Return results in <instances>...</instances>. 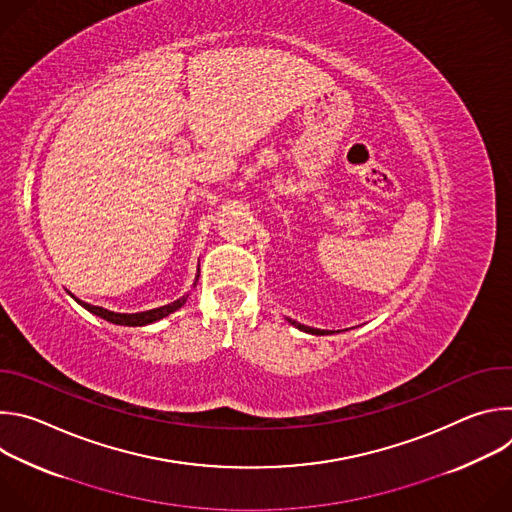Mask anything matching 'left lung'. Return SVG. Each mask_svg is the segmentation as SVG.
<instances>
[{
  "mask_svg": "<svg viewBox=\"0 0 512 512\" xmlns=\"http://www.w3.org/2000/svg\"><path fill=\"white\" fill-rule=\"evenodd\" d=\"M287 322L291 324V326H296V328H300V330H304V332H308V334H316V336H324V334H332L330 330H318V328H310V326H304V324H300V322H296V320H289L287 318Z\"/></svg>",
  "mask_w": 512,
  "mask_h": 512,
  "instance_id": "obj_1",
  "label": "left lung"
}]
</instances>
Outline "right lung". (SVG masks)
<instances>
[{
  "label": "right lung",
  "mask_w": 512,
  "mask_h": 512,
  "mask_svg": "<svg viewBox=\"0 0 512 512\" xmlns=\"http://www.w3.org/2000/svg\"><path fill=\"white\" fill-rule=\"evenodd\" d=\"M198 273H200V271H198ZM196 281H198V275H196ZM196 281H194V285H196ZM70 296H72V294H70ZM72 298H75V296H72ZM75 300H77V298H75ZM186 300H188V296H182L180 300H176V302H172V304H168V306L154 308V310H145V312H137V314H117V312L105 310V308H101V306H91V304L81 302V300H77V302H79L85 310H89L91 314H95V316H99V318H103V320H107V322H111V324H119V326H148V324H154V322H158V320H162V318L174 314L176 310H180V308L186 304Z\"/></svg>",
  "instance_id": "add662e5"
}]
</instances>
